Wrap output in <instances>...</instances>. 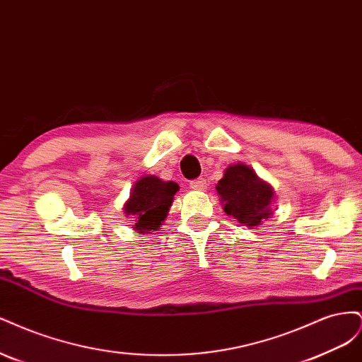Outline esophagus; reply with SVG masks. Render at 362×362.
<instances>
[{"mask_svg":"<svg viewBox=\"0 0 362 362\" xmlns=\"http://www.w3.org/2000/svg\"><path fill=\"white\" fill-rule=\"evenodd\" d=\"M190 187L193 190H205L206 189V181L204 178H198L190 181Z\"/></svg>","mask_w":362,"mask_h":362,"instance_id":"esophagus-1","label":"esophagus"}]
</instances>
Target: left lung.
I'll list each match as a JSON object with an SVG mask.
<instances>
[{"mask_svg":"<svg viewBox=\"0 0 362 362\" xmlns=\"http://www.w3.org/2000/svg\"><path fill=\"white\" fill-rule=\"evenodd\" d=\"M216 190L225 213L247 228L259 226L273 214L275 190L245 163L229 164Z\"/></svg>","mask_w":362,"mask_h":362,"instance_id":"obj_1","label":"left lung"}]
</instances>
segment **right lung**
Segmentation results:
<instances>
[{
    "mask_svg": "<svg viewBox=\"0 0 362 362\" xmlns=\"http://www.w3.org/2000/svg\"><path fill=\"white\" fill-rule=\"evenodd\" d=\"M180 185L173 181H163L156 175L140 177L131 189L129 198L124 204L127 217L134 218V231L151 234L166 221L173 196Z\"/></svg>",
    "mask_w": 362,
    "mask_h": 362,
    "instance_id": "right-lung-1",
    "label": "right lung"
}]
</instances>
